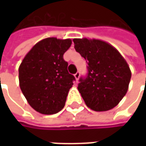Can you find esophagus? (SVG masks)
Listing matches in <instances>:
<instances>
[{"instance_id": "esophagus-1", "label": "esophagus", "mask_w": 146, "mask_h": 146, "mask_svg": "<svg viewBox=\"0 0 146 146\" xmlns=\"http://www.w3.org/2000/svg\"><path fill=\"white\" fill-rule=\"evenodd\" d=\"M74 76H75V78H76V80H78L80 77V72H76V73L74 74Z\"/></svg>"}]
</instances>
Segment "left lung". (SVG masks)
<instances>
[{
    "label": "left lung",
    "mask_w": 146,
    "mask_h": 146,
    "mask_svg": "<svg viewBox=\"0 0 146 146\" xmlns=\"http://www.w3.org/2000/svg\"><path fill=\"white\" fill-rule=\"evenodd\" d=\"M74 48L88 62V75L80 77L78 91L87 106L102 112L114 108L128 90L131 73L112 45L100 40L73 39Z\"/></svg>",
    "instance_id": "1"
}]
</instances>
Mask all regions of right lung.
Listing matches in <instances>:
<instances>
[{
  "mask_svg": "<svg viewBox=\"0 0 146 146\" xmlns=\"http://www.w3.org/2000/svg\"><path fill=\"white\" fill-rule=\"evenodd\" d=\"M71 44L70 39H44L33 46L19 66L21 91L38 113L54 114L63 109L75 80L63 58Z\"/></svg>",
  "mask_w": 146,
  "mask_h": 146,
  "instance_id": "add662e5",
  "label": "right lung"
}]
</instances>
